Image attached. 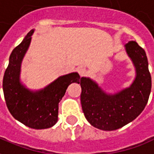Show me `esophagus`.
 <instances>
[{
    "mask_svg": "<svg viewBox=\"0 0 154 154\" xmlns=\"http://www.w3.org/2000/svg\"><path fill=\"white\" fill-rule=\"evenodd\" d=\"M77 72L80 75V77H84V76H86V73H87V71H86V68H80L77 69Z\"/></svg>",
    "mask_w": 154,
    "mask_h": 154,
    "instance_id": "obj_1",
    "label": "esophagus"
}]
</instances>
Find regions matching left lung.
I'll use <instances>...</instances> for the list:
<instances>
[{"label": "left lung", "mask_w": 154, "mask_h": 154, "mask_svg": "<svg viewBox=\"0 0 154 154\" xmlns=\"http://www.w3.org/2000/svg\"><path fill=\"white\" fill-rule=\"evenodd\" d=\"M127 54L136 68V78L131 87L116 94H105L90 78L82 77L81 102L83 113L92 126L103 131H114L132 122L145 108L152 80L146 53L135 41L126 44Z\"/></svg>", "instance_id": "1"}]
</instances>
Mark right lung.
Here are the masks:
<instances>
[{
	"instance_id": "1",
	"label": "right lung",
	"mask_w": 154,
	"mask_h": 154,
	"mask_svg": "<svg viewBox=\"0 0 154 154\" xmlns=\"http://www.w3.org/2000/svg\"><path fill=\"white\" fill-rule=\"evenodd\" d=\"M31 30L19 45L14 49L5 72L3 91L9 111L16 120L33 129H46L58 121L59 103L68 86L79 82L80 76L72 72L59 77L54 82L37 92H32L19 82L20 63L31 42Z\"/></svg>"
}]
</instances>
